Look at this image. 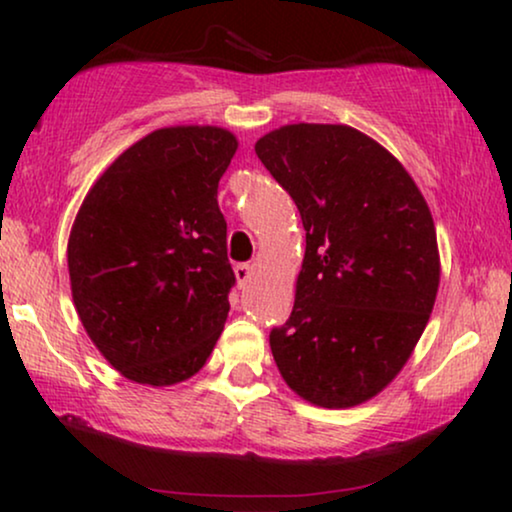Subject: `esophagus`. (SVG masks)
<instances>
[{
    "label": "esophagus",
    "instance_id": "esophagus-1",
    "mask_svg": "<svg viewBox=\"0 0 512 512\" xmlns=\"http://www.w3.org/2000/svg\"><path fill=\"white\" fill-rule=\"evenodd\" d=\"M251 275H254V265H249V263H240V265H235V277H237V284L242 286H247V282L251 279Z\"/></svg>",
    "mask_w": 512,
    "mask_h": 512
}]
</instances>
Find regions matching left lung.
Instances as JSON below:
<instances>
[{"instance_id":"left-lung-1","label":"left lung","mask_w":512,"mask_h":512,"mask_svg":"<svg viewBox=\"0 0 512 512\" xmlns=\"http://www.w3.org/2000/svg\"><path fill=\"white\" fill-rule=\"evenodd\" d=\"M296 202L305 258L270 349L286 384L321 408L387 387L436 303L440 263L426 200L387 149L347 125H284L256 142Z\"/></svg>"}]
</instances>
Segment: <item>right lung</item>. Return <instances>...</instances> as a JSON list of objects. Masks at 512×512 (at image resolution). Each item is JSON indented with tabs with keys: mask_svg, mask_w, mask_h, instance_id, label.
<instances>
[{
	"mask_svg": "<svg viewBox=\"0 0 512 512\" xmlns=\"http://www.w3.org/2000/svg\"><path fill=\"white\" fill-rule=\"evenodd\" d=\"M237 139L212 125L151 132L118 156L76 214L67 247L81 324L139 384L198 373L235 286L216 191Z\"/></svg>",
	"mask_w": 512,
	"mask_h": 512,
	"instance_id": "add662e5",
	"label": "right lung"
}]
</instances>
